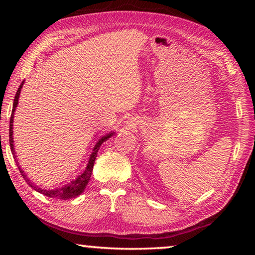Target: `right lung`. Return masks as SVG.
Masks as SVG:
<instances>
[{
	"label": "right lung",
	"instance_id": "obj_1",
	"mask_svg": "<svg viewBox=\"0 0 255 255\" xmlns=\"http://www.w3.org/2000/svg\"><path fill=\"white\" fill-rule=\"evenodd\" d=\"M24 81L21 83V85L19 86L18 91H16V94L14 97V102H13V109H12V115H11V118H10V147H11V152L12 155H13V157L15 158L16 161V165L19 167V171L21 175L23 176V179L25 180V182H27L30 187H31L33 190H36V191L42 193V195H45L46 197H49V198H53V199H60V200H67V199H72V198H75L77 196H80L82 192L84 191L86 185H88L90 178H91V174H92V170H93V166H94V161H96V157L98 155V150L100 149V146L103 144V141H106L108 138H110L112 135H114L115 131H111V132H108L106 133L105 136H102L101 138H99V140L94 145V147L91 150V154H90L89 159L86 161V166L83 169V171L79 173V175L75 176L74 179H72L71 181H68L64 185H62L60 188H55V189H42L40 187H38V185L34 184L33 182H31V180L29 179V176L27 175V173L21 169V166L19 165L18 163V159H16V155H15V149H14V144H13V118H14V111L16 109V106H18V102H19V97H20V93H21V89H22Z\"/></svg>",
	"mask_w": 255,
	"mask_h": 255
}]
</instances>
